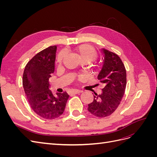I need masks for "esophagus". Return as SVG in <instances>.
I'll list each match as a JSON object with an SVG mask.
<instances>
[{
  "label": "esophagus",
  "instance_id": "1",
  "mask_svg": "<svg viewBox=\"0 0 157 157\" xmlns=\"http://www.w3.org/2000/svg\"><path fill=\"white\" fill-rule=\"evenodd\" d=\"M80 92H82V91H80L79 90H73L71 92H69V94H77Z\"/></svg>",
  "mask_w": 157,
  "mask_h": 157
}]
</instances>
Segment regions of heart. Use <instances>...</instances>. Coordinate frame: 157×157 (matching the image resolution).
<instances>
[{"label":"heart","instance_id":"b5f03b06","mask_svg":"<svg viewBox=\"0 0 157 157\" xmlns=\"http://www.w3.org/2000/svg\"><path fill=\"white\" fill-rule=\"evenodd\" d=\"M76 52L82 61H86L88 62L93 61L98 56V53L93 46L90 44H82L75 48ZM65 53L64 51H61L57 58V62L59 64L62 62L65 58Z\"/></svg>","mask_w":157,"mask_h":157}]
</instances>
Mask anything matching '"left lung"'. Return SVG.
<instances>
[{"label": "left lung", "instance_id": "1", "mask_svg": "<svg viewBox=\"0 0 157 157\" xmlns=\"http://www.w3.org/2000/svg\"><path fill=\"white\" fill-rule=\"evenodd\" d=\"M103 66L98 79L103 88L100 94L95 93L94 101L88 104V110L98 117L109 116L120 105L126 86V71L117 54L104 48Z\"/></svg>", "mask_w": 157, "mask_h": 157}]
</instances>
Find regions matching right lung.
Here are the masks:
<instances>
[{
	"label": "right lung",
	"mask_w": 157,
	"mask_h": 157,
	"mask_svg": "<svg viewBox=\"0 0 157 157\" xmlns=\"http://www.w3.org/2000/svg\"><path fill=\"white\" fill-rule=\"evenodd\" d=\"M56 50V46H52L36 54L26 65L23 75V86L33 110L49 120L62 115L69 97L66 92L54 94L49 89Z\"/></svg>",
	"instance_id": "obj_1"
}]
</instances>
